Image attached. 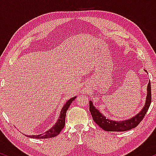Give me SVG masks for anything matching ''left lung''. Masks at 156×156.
I'll use <instances>...</instances> for the list:
<instances>
[{"instance_id":"1","label":"left lung","mask_w":156,"mask_h":156,"mask_svg":"<svg viewBox=\"0 0 156 156\" xmlns=\"http://www.w3.org/2000/svg\"><path fill=\"white\" fill-rule=\"evenodd\" d=\"M151 85H150V81L147 86V95L145 105L139 114L131 119L118 122L106 119V117H105L103 114H101V112L93 105L91 101H89V111L92 114L93 120L95 122V123L98 124V126L101 127L102 129L105 130V131H126V130H129L132 128H136L141 122V121L145 116L148 108H149L150 103H151Z\"/></svg>"}]
</instances>
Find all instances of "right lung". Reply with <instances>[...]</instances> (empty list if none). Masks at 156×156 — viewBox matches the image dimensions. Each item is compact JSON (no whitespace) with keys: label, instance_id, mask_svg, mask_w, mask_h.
<instances>
[{"label":"right lung","instance_id":"obj_1","mask_svg":"<svg viewBox=\"0 0 156 156\" xmlns=\"http://www.w3.org/2000/svg\"><path fill=\"white\" fill-rule=\"evenodd\" d=\"M76 98V97H73V98L69 99L67 103H65V105H64L63 108H62V111H61L59 119L57 120V122L53 125V128H51V129L48 130L47 132H44V133L39 134L37 136H27L29 138H34V139H48V138H52L55 137L56 136H58V134L62 131V130L64 128V125H65V117H66V112H67L68 108L72 102L74 101Z\"/></svg>","mask_w":156,"mask_h":156}]
</instances>
